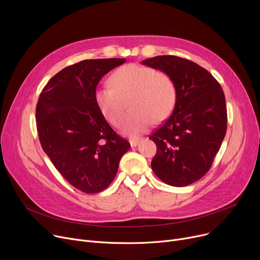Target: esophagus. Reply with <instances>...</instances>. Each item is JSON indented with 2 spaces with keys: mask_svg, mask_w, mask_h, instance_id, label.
Segmentation results:
<instances>
[{
  "mask_svg": "<svg viewBox=\"0 0 260 260\" xmlns=\"http://www.w3.org/2000/svg\"><path fill=\"white\" fill-rule=\"evenodd\" d=\"M140 139H138V138H133V139H129V144L132 147H136L137 145H139L140 143Z\"/></svg>",
  "mask_w": 260,
  "mask_h": 260,
  "instance_id": "1",
  "label": "esophagus"
}]
</instances>
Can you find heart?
I'll return each mask as SVG.
<instances>
[{
	"label": "heart",
	"instance_id": "b5f03b06",
	"mask_svg": "<svg viewBox=\"0 0 260 260\" xmlns=\"http://www.w3.org/2000/svg\"><path fill=\"white\" fill-rule=\"evenodd\" d=\"M110 82L94 91V100L100 114L109 123H120L123 100L128 101V113L121 123V133L136 137L155 122L165 120L176 105L177 91L172 79L152 68L127 64L116 70Z\"/></svg>",
	"mask_w": 260,
	"mask_h": 260
}]
</instances>
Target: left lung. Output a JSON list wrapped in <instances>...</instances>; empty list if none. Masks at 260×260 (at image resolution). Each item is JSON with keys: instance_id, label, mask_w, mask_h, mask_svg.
Masks as SVG:
<instances>
[{"instance_id": "8db88e82", "label": "left lung", "mask_w": 260, "mask_h": 260, "mask_svg": "<svg viewBox=\"0 0 260 260\" xmlns=\"http://www.w3.org/2000/svg\"><path fill=\"white\" fill-rule=\"evenodd\" d=\"M141 63L167 74L177 91L174 112L149 137L157 145L151 168L167 185L192 184L210 169L226 135L221 86L204 68L182 57L160 55Z\"/></svg>"}]
</instances>
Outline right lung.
I'll return each mask as SVG.
<instances>
[{"label": "right lung", "mask_w": 260, "mask_h": 260, "mask_svg": "<svg viewBox=\"0 0 260 260\" xmlns=\"http://www.w3.org/2000/svg\"><path fill=\"white\" fill-rule=\"evenodd\" d=\"M125 58L85 59L52 77L37 106L40 141L60 175L85 193L113 182L131 144L100 114L94 91L101 78Z\"/></svg>", "instance_id": "1"}]
</instances>
